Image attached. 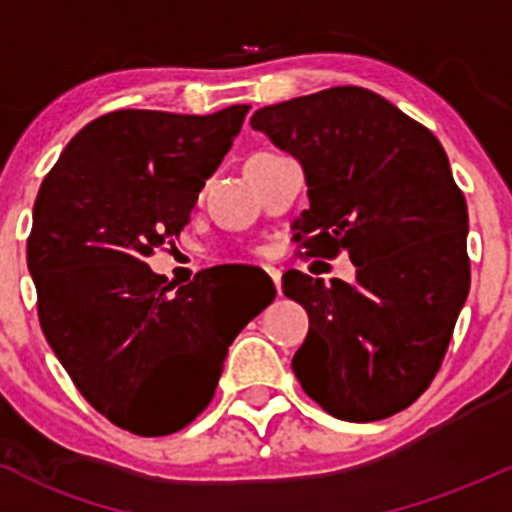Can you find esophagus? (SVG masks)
Returning a JSON list of instances; mask_svg holds the SVG:
<instances>
[{"instance_id":"1","label":"esophagus","mask_w":512,"mask_h":512,"mask_svg":"<svg viewBox=\"0 0 512 512\" xmlns=\"http://www.w3.org/2000/svg\"><path fill=\"white\" fill-rule=\"evenodd\" d=\"M267 270V275L272 277V282H275V287H277V292L282 294V272L277 270V267H265Z\"/></svg>"}]
</instances>
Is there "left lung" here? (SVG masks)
<instances>
[{
	"instance_id": "1",
	"label": "left lung",
	"mask_w": 512,
	"mask_h": 512,
	"mask_svg": "<svg viewBox=\"0 0 512 512\" xmlns=\"http://www.w3.org/2000/svg\"><path fill=\"white\" fill-rule=\"evenodd\" d=\"M250 126L302 163L307 257L349 252L356 282L289 270L282 289L309 314L292 359L304 394L344 421H379L433 381L471 289L468 208L438 138L361 86L255 111Z\"/></svg>"
}]
</instances>
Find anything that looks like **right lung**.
<instances>
[{
  "label": "right lung",
  "mask_w": 512,
  "mask_h": 512,
  "mask_svg": "<svg viewBox=\"0 0 512 512\" xmlns=\"http://www.w3.org/2000/svg\"><path fill=\"white\" fill-rule=\"evenodd\" d=\"M250 106L210 116L106 113L41 183L27 265L46 342L86 401L136 436H168L210 404L232 339L267 302L230 304L203 270L188 285L148 257L190 223Z\"/></svg>",
  "instance_id": "obj_1"
}]
</instances>
